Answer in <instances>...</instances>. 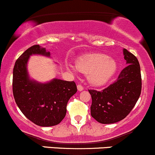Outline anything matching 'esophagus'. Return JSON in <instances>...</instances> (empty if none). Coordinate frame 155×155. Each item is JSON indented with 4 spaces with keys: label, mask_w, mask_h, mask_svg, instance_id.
Returning a JSON list of instances; mask_svg holds the SVG:
<instances>
[{
    "label": "esophagus",
    "mask_w": 155,
    "mask_h": 155,
    "mask_svg": "<svg viewBox=\"0 0 155 155\" xmlns=\"http://www.w3.org/2000/svg\"><path fill=\"white\" fill-rule=\"evenodd\" d=\"M77 89H78V90H79V91H81V90H83L84 87H83V86L81 84H78L77 85Z\"/></svg>",
    "instance_id": "esophagus-1"
}]
</instances>
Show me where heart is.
I'll return each mask as SVG.
<instances>
[{"instance_id":"obj_1","label":"heart","mask_w":155,"mask_h":155,"mask_svg":"<svg viewBox=\"0 0 155 155\" xmlns=\"http://www.w3.org/2000/svg\"><path fill=\"white\" fill-rule=\"evenodd\" d=\"M76 68L84 74H89L88 80L94 86H102L114 74L117 64L106 54L87 55L76 62Z\"/></svg>"}]
</instances>
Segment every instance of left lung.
<instances>
[{
    "mask_svg": "<svg viewBox=\"0 0 155 155\" xmlns=\"http://www.w3.org/2000/svg\"><path fill=\"white\" fill-rule=\"evenodd\" d=\"M123 53L128 65L121 71L117 81L101 91L88 90L92 97L91 116L100 123H115L125 118L141 92L138 60L126 49H124Z\"/></svg>",
    "mask_w": 155,
    "mask_h": 155,
    "instance_id": "8db88e82",
    "label": "left lung"
}]
</instances>
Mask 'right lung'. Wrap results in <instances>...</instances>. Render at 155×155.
I'll list each match as a JSON object with an SVG mask.
<instances>
[{"label":"right lung","mask_w":155,"mask_h":155,"mask_svg":"<svg viewBox=\"0 0 155 155\" xmlns=\"http://www.w3.org/2000/svg\"><path fill=\"white\" fill-rule=\"evenodd\" d=\"M33 54L49 56V51L33 45L19 56L13 69L12 91L16 104L23 114L37 125L49 127L58 124L66 114L67 104L77 91L74 81L55 79L41 84L29 79L27 63Z\"/></svg>","instance_id":"obj_1"}]
</instances>
